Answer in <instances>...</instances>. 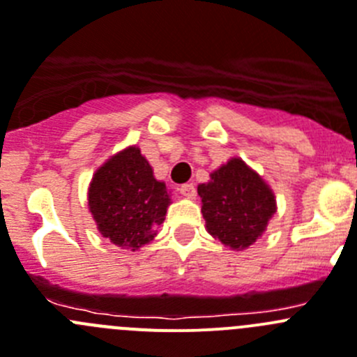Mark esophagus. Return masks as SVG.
I'll use <instances>...</instances> for the list:
<instances>
[{"label":"esophagus","instance_id":"1","mask_svg":"<svg viewBox=\"0 0 357 357\" xmlns=\"http://www.w3.org/2000/svg\"><path fill=\"white\" fill-rule=\"evenodd\" d=\"M179 194L186 199H194L195 197V186L194 183H185V185L179 186Z\"/></svg>","mask_w":357,"mask_h":357}]
</instances>
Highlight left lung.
I'll list each match as a JSON object with an SVG mask.
<instances>
[{"label":"left lung","instance_id":"8db88e82","mask_svg":"<svg viewBox=\"0 0 357 357\" xmlns=\"http://www.w3.org/2000/svg\"><path fill=\"white\" fill-rule=\"evenodd\" d=\"M197 192L208 232L232 250L254 245L276 211L273 190L241 158L211 172Z\"/></svg>","mask_w":357,"mask_h":357}]
</instances>
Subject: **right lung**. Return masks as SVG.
<instances>
[{
    "mask_svg": "<svg viewBox=\"0 0 357 357\" xmlns=\"http://www.w3.org/2000/svg\"><path fill=\"white\" fill-rule=\"evenodd\" d=\"M171 197L165 183L153 176L137 146L111 156L93 174L88 206L100 234L132 252L156 236Z\"/></svg>",
    "mask_w": 357,
    "mask_h": 357,
    "instance_id": "right-lung-1",
    "label": "right lung"
}]
</instances>
